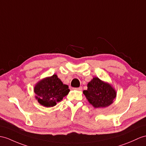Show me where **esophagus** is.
Listing matches in <instances>:
<instances>
[{
    "label": "esophagus",
    "instance_id": "esophagus-1",
    "mask_svg": "<svg viewBox=\"0 0 146 146\" xmlns=\"http://www.w3.org/2000/svg\"><path fill=\"white\" fill-rule=\"evenodd\" d=\"M75 89H76V90H77L81 91L82 90V87H79V88H76Z\"/></svg>",
    "mask_w": 146,
    "mask_h": 146
}]
</instances>
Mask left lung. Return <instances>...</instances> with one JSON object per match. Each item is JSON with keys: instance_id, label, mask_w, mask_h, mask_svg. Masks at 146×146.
<instances>
[{"instance_id": "left-lung-1", "label": "left lung", "mask_w": 146, "mask_h": 146, "mask_svg": "<svg viewBox=\"0 0 146 146\" xmlns=\"http://www.w3.org/2000/svg\"><path fill=\"white\" fill-rule=\"evenodd\" d=\"M83 94L95 108H105L111 105L116 97V91L112 85L98 77H94L87 84Z\"/></svg>"}]
</instances>
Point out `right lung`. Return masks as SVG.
I'll return each instance as SVG.
<instances>
[{"mask_svg":"<svg viewBox=\"0 0 146 146\" xmlns=\"http://www.w3.org/2000/svg\"><path fill=\"white\" fill-rule=\"evenodd\" d=\"M33 89L36 100L47 108L56 105L70 92L68 85L64 84L56 74L38 81Z\"/></svg>","mask_w":146,"mask_h":146,"instance_id":"1","label":"right lung"}]
</instances>
